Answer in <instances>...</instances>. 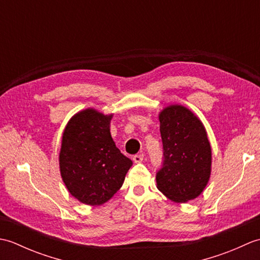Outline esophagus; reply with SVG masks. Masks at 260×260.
<instances>
[{
  "instance_id": "obj_1",
  "label": "esophagus",
  "mask_w": 260,
  "mask_h": 260,
  "mask_svg": "<svg viewBox=\"0 0 260 260\" xmlns=\"http://www.w3.org/2000/svg\"><path fill=\"white\" fill-rule=\"evenodd\" d=\"M133 161L135 162V163H142L143 162V155H134L133 156Z\"/></svg>"
}]
</instances>
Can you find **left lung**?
Instances as JSON below:
<instances>
[{
    "instance_id": "8db88e82",
    "label": "left lung",
    "mask_w": 260,
    "mask_h": 260,
    "mask_svg": "<svg viewBox=\"0 0 260 260\" xmlns=\"http://www.w3.org/2000/svg\"><path fill=\"white\" fill-rule=\"evenodd\" d=\"M163 144L157 189L174 202L193 200L202 193L211 173V146L201 120L191 110L172 105L158 116Z\"/></svg>"
}]
</instances>
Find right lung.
<instances>
[{"label":"right lung","instance_id":"right-lung-1","mask_svg":"<svg viewBox=\"0 0 260 260\" xmlns=\"http://www.w3.org/2000/svg\"><path fill=\"white\" fill-rule=\"evenodd\" d=\"M112 117L85 109L69 120L62 135L59 164L63 183L71 196L89 206L108 201L133 164L112 139Z\"/></svg>","mask_w":260,"mask_h":260}]
</instances>
